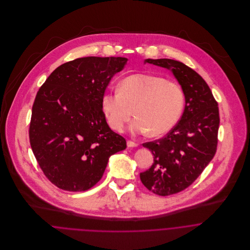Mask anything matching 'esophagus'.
Masks as SVG:
<instances>
[{
    "label": "esophagus",
    "mask_w": 250,
    "mask_h": 250,
    "mask_svg": "<svg viewBox=\"0 0 250 250\" xmlns=\"http://www.w3.org/2000/svg\"><path fill=\"white\" fill-rule=\"evenodd\" d=\"M139 144L138 143H134V142H132V141H128L127 142V146L128 147H137Z\"/></svg>",
    "instance_id": "obj_1"
}]
</instances>
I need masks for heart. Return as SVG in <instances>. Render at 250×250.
<instances>
[{"label":"heart","instance_id":"1","mask_svg":"<svg viewBox=\"0 0 250 250\" xmlns=\"http://www.w3.org/2000/svg\"><path fill=\"white\" fill-rule=\"evenodd\" d=\"M184 92L174 82L149 74H134L123 79L119 89L104 92L101 104L109 126L123 129L133 115L130 126L134 134L158 137L170 131L184 107Z\"/></svg>","mask_w":250,"mask_h":250}]
</instances>
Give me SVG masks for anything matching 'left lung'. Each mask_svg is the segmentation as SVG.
Wrapping results in <instances>:
<instances>
[{
  "label": "left lung",
  "mask_w": 250,
  "mask_h": 250,
  "mask_svg": "<svg viewBox=\"0 0 250 250\" xmlns=\"http://www.w3.org/2000/svg\"><path fill=\"white\" fill-rule=\"evenodd\" d=\"M145 62L171 70L186 100L181 119L167 136L143 144L154 155V163L141 180L152 192L167 196L189 187L214 158L219 111L209 85L190 67L169 59Z\"/></svg>",
  "instance_id": "obj_1"
}]
</instances>
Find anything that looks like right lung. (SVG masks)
Instances as JSON below:
<instances>
[{
    "instance_id": "add662e5",
    "label": "right lung",
    "mask_w": 250,
    "mask_h": 250,
    "mask_svg": "<svg viewBox=\"0 0 250 250\" xmlns=\"http://www.w3.org/2000/svg\"><path fill=\"white\" fill-rule=\"evenodd\" d=\"M126 58H80L51 73L36 93L29 137L36 161L59 188L84 191L102 178L126 141L107 125L101 99Z\"/></svg>"
}]
</instances>
